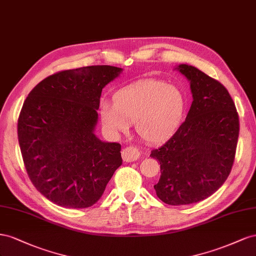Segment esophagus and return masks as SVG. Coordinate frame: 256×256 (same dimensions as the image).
Returning a JSON list of instances; mask_svg holds the SVG:
<instances>
[{
  "label": "esophagus",
  "instance_id": "obj_1",
  "mask_svg": "<svg viewBox=\"0 0 256 256\" xmlns=\"http://www.w3.org/2000/svg\"><path fill=\"white\" fill-rule=\"evenodd\" d=\"M140 152L134 146H128L122 150V158L124 162H134L140 158Z\"/></svg>",
  "mask_w": 256,
  "mask_h": 256
}]
</instances>
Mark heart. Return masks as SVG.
Wrapping results in <instances>:
<instances>
[{
	"label": "heart",
	"instance_id": "1",
	"mask_svg": "<svg viewBox=\"0 0 256 256\" xmlns=\"http://www.w3.org/2000/svg\"><path fill=\"white\" fill-rule=\"evenodd\" d=\"M186 110V98L179 86L149 79L128 86L114 96V104L102 102L100 118L110 134L126 133L130 123L142 140L156 142L177 130Z\"/></svg>",
	"mask_w": 256,
	"mask_h": 256
}]
</instances>
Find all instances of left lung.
<instances>
[{
  "label": "left lung",
  "instance_id": "8db88e82",
  "mask_svg": "<svg viewBox=\"0 0 256 256\" xmlns=\"http://www.w3.org/2000/svg\"><path fill=\"white\" fill-rule=\"evenodd\" d=\"M191 84L186 120L150 156L160 164L156 196L172 206L206 200L230 174L239 136V116L226 88L191 65L176 68Z\"/></svg>",
  "mask_w": 256,
  "mask_h": 256
}]
</instances>
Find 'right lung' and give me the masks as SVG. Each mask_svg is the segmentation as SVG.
Returning <instances> with one entry per match:
<instances>
[{
  "label": "right lung",
  "instance_id": "right-lung-1",
  "mask_svg": "<svg viewBox=\"0 0 256 256\" xmlns=\"http://www.w3.org/2000/svg\"><path fill=\"white\" fill-rule=\"evenodd\" d=\"M121 72L109 65L58 72L24 100L18 118L21 156L35 188L56 205L91 207L122 165L121 144L94 134L102 90Z\"/></svg>",
  "mask_w": 256,
  "mask_h": 256
}]
</instances>
